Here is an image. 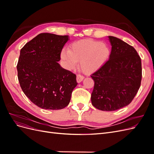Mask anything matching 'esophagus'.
I'll list each match as a JSON object with an SVG mask.
<instances>
[{
  "instance_id": "1",
  "label": "esophagus",
  "mask_w": 154,
  "mask_h": 154,
  "mask_svg": "<svg viewBox=\"0 0 154 154\" xmlns=\"http://www.w3.org/2000/svg\"><path fill=\"white\" fill-rule=\"evenodd\" d=\"M83 78H84V76H83L80 75V74H78L77 77H76L77 82H78V83H80V82L83 80Z\"/></svg>"
}]
</instances>
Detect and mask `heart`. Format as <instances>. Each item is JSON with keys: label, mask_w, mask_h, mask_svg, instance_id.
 <instances>
[{"label": "heart", "mask_w": 154, "mask_h": 154, "mask_svg": "<svg viewBox=\"0 0 154 154\" xmlns=\"http://www.w3.org/2000/svg\"><path fill=\"white\" fill-rule=\"evenodd\" d=\"M110 49L108 44L93 39L74 42L69 51L62 50L61 58L67 69L76 67L80 62V67L85 74H92L100 69L108 60Z\"/></svg>", "instance_id": "b5f03b06"}]
</instances>
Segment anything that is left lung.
Here are the masks:
<instances>
[{
	"label": "left lung",
	"instance_id": "left-lung-1",
	"mask_svg": "<svg viewBox=\"0 0 154 154\" xmlns=\"http://www.w3.org/2000/svg\"><path fill=\"white\" fill-rule=\"evenodd\" d=\"M109 60L91 76L94 82L92 104L103 111H114L131 103L141 85V58L132 46L109 36Z\"/></svg>",
	"mask_w": 154,
	"mask_h": 154
}]
</instances>
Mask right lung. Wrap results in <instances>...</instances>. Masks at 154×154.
<instances>
[{
	"label": "right lung",
	"mask_w": 154,
	"mask_h": 154,
	"mask_svg": "<svg viewBox=\"0 0 154 154\" xmlns=\"http://www.w3.org/2000/svg\"><path fill=\"white\" fill-rule=\"evenodd\" d=\"M67 35L40 33L20 50L17 66L22 91L35 105L48 110L67 106L78 84L76 74L58 63Z\"/></svg>",
	"instance_id": "1"
}]
</instances>
